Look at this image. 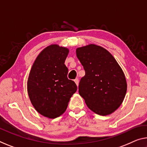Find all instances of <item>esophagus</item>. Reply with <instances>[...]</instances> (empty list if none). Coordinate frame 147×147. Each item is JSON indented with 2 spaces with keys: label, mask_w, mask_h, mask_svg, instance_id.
<instances>
[{
  "label": "esophagus",
  "mask_w": 147,
  "mask_h": 147,
  "mask_svg": "<svg viewBox=\"0 0 147 147\" xmlns=\"http://www.w3.org/2000/svg\"><path fill=\"white\" fill-rule=\"evenodd\" d=\"M74 82H75V84H76V86H78V84H79V81H78V78H76V79H74Z\"/></svg>",
  "instance_id": "esophagus-1"
}]
</instances>
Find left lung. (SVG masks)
<instances>
[{
	"label": "left lung",
	"mask_w": 147,
	"mask_h": 147,
	"mask_svg": "<svg viewBox=\"0 0 147 147\" xmlns=\"http://www.w3.org/2000/svg\"><path fill=\"white\" fill-rule=\"evenodd\" d=\"M76 53L86 72L79 83V94L95 114L111 115L119 108L127 92L122 68L108 50L96 44L79 47Z\"/></svg>",
	"instance_id": "left-lung-1"
}]
</instances>
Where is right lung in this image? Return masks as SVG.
Instances as JSON below:
<instances>
[{"label": "right lung", "instance_id": "1", "mask_svg": "<svg viewBox=\"0 0 147 147\" xmlns=\"http://www.w3.org/2000/svg\"><path fill=\"white\" fill-rule=\"evenodd\" d=\"M69 50L51 44L41 51L32 64L27 80V92L35 110L45 117L55 118L65 113L77 90L67 78L65 61Z\"/></svg>", "mask_w": 147, "mask_h": 147}]
</instances>
